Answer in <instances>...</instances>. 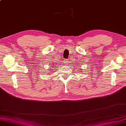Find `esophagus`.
Listing matches in <instances>:
<instances>
[{"label":"esophagus","instance_id":"1","mask_svg":"<svg viewBox=\"0 0 126 126\" xmlns=\"http://www.w3.org/2000/svg\"><path fill=\"white\" fill-rule=\"evenodd\" d=\"M68 60H65V61H64V63H65V64H67V63H68Z\"/></svg>","mask_w":126,"mask_h":126}]
</instances>
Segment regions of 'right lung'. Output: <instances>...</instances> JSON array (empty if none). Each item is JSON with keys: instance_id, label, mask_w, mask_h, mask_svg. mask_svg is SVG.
Wrapping results in <instances>:
<instances>
[{"instance_id": "right-lung-1", "label": "right lung", "mask_w": 126, "mask_h": 126, "mask_svg": "<svg viewBox=\"0 0 126 126\" xmlns=\"http://www.w3.org/2000/svg\"><path fill=\"white\" fill-rule=\"evenodd\" d=\"M56 65V64H55V65Z\"/></svg>"}]
</instances>
